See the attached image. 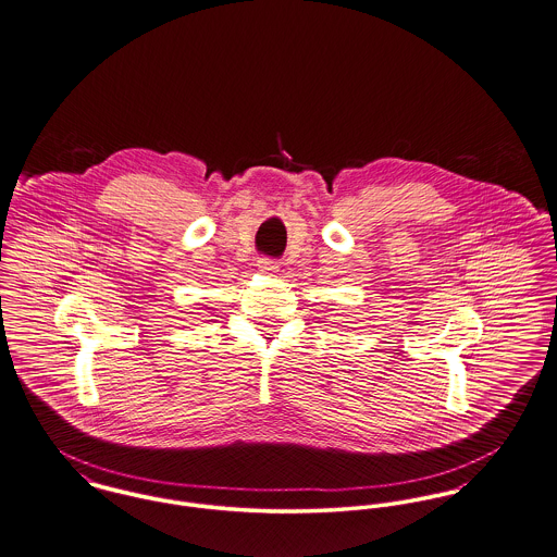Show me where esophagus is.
Here are the masks:
<instances>
[{
    "label": "esophagus",
    "mask_w": 557,
    "mask_h": 557,
    "mask_svg": "<svg viewBox=\"0 0 557 557\" xmlns=\"http://www.w3.org/2000/svg\"><path fill=\"white\" fill-rule=\"evenodd\" d=\"M258 269H260L262 273H277V271H280V262L273 260V258H260V260H258Z\"/></svg>",
    "instance_id": "obj_1"
}]
</instances>
